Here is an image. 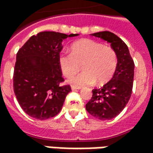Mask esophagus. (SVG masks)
I'll list each match as a JSON object with an SVG mask.
<instances>
[{
    "mask_svg": "<svg viewBox=\"0 0 153 153\" xmlns=\"http://www.w3.org/2000/svg\"><path fill=\"white\" fill-rule=\"evenodd\" d=\"M80 88H80V87H76V86H72L71 87V89L73 90H79V89H80Z\"/></svg>",
    "mask_w": 153,
    "mask_h": 153,
    "instance_id": "esophagus-1",
    "label": "esophagus"
}]
</instances>
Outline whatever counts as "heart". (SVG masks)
Listing matches in <instances>:
<instances>
[{"label": "heart", "instance_id": "heart-1", "mask_svg": "<svg viewBox=\"0 0 153 153\" xmlns=\"http://www.w3.org/2000/svg\"><path fill=\"white\" fill-rule=\"evenodd\" d=\"M71 53L62 52L59 56L60 70L66 78H70L80 70L83 72L70 80L76 87L102 84L111 79L117 67V55L112 47L92 39H81L74 42Z\"/></svg>", "mask_w": 153, "mask_h": 153}]
</instances>
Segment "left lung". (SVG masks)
I'll return each mask as SVG.
<instances>
[{
	"instance_id": "obj_1",
	"label": "left lung",
	"mask_w": 153,
	"mask_h": 153,
	"mask_svg": "<svg viewBox=\"0 0 153 153\" xmlns=\"http://www.w3.org/2000/svg\"><path fill=\"white\" fill-rule=\"evenodd\" d=\"M111 43L117 55V67L112 79L100 88L93 90V97L86 104L90 115L101 120H109L121 112L131 97L134 63L127 45L113 33L108 31L93 33Z\"/></svg>"
}]
</instances>
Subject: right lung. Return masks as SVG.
Segmentation results:
<instances>
[{
    "label": "right lung",
    "instance_id": "1",
    "mask_svg": "<svg viewBox=\"0 0 153 153\" xmlns=\"http://www.w3.org/2000/svg\"><path fill=\"white\" fill-rule=\"evenodd\" d=\"M79 34L41 32L29 38L16 55L13 85L19 104L33 118L44 120L60 112L70 85L59 65L62 42Z\"/></svg>",
    "mask_w": 153,
    "mask_h": 153
}]
</instances>
